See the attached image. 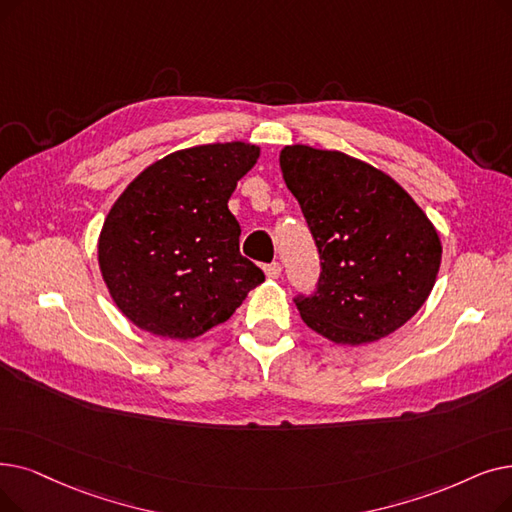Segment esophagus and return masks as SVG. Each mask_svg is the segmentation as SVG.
<instances>
[{
	"label": "esophagus",
	"instance_id": "34e87169",
	"mask_svg": "<svg viewBox=\"0 0 512 512\" xmlns=\"http://www.w3.org/2000/svg\"><path fill=\"white\" fill-rule=\"evenodd\" d=\"M265 276H268L270 280H276V278H280V274H282V265L278 263V261H274V263H268L265 265Z\"/></svg>",
	"mask_w": 512,
	"mask_h": 512
}]
</instances>
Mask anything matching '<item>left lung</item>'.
I'll list each match as a JSON object with an SVG mask.
<instances>
[{
    "label": "left lung",
    "instance_id": "left-lung-1",
    "mask_svg": "<svg viewBox=\"0 0 512 512\" xmlns=\"http://www.w3.org/2000/svg\"><path fill=\"white\" fill-rule=\"evenodd\" d=\"M320 255L303 322L341 345L372 343L406 324L427 301L441 263L437 230L395 180L337 150L295 144L280 152Z\"/></svg>",
    "mask_w": 512,
    "mask_h": 512
}]
</instances>
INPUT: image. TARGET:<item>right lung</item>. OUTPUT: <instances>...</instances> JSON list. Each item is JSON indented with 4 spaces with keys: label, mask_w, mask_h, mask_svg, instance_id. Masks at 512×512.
I'll use <instances>...</instances> for the list:
<instances>
[{
    "label": "right lung",
    "mask_w": 512,
    "mask_h": 512,
    "mask_svg": "<svg viewBox=\"0 0 512 512\" xmlns=\"http://www.w3.org/2000/svg\"><path fill=\"white\" fill-rule=\"evenodd\" d=\"M259 157L244 142L167 154L133 180L104 219L98 261L108 293L138 328L194 339L226 322L265 280L240 255L228 209Z\"/></svg>",
    "instance_id": "obj_1"
}]
</instances>
